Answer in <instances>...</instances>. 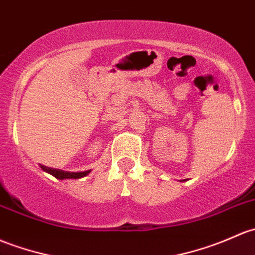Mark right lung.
<instances>
[{
    "label": "right lung",
    "mask_w": 255,
    "mask_h": 255,
    "mask_svg": "<svg viewBox=\"0 0 255 255\" xmlns=\"http://www.w3.org/2000/svg\"><path fill=\"white\" fill-rule=\"evenodd\" d=\"M41 168L44 171H46V172L51 173L52 176H55L56 178H58V179L72 178V177H74V178H79V177L87 176L88 173L90 172V170L89 171H84V172H79L78 176H73V175H71L69 172H64V171H62V170H58V168H51V167H47V166H41Z\"/></svg>",
    "instance_id": "right-lung-1"
}]
</instances>
